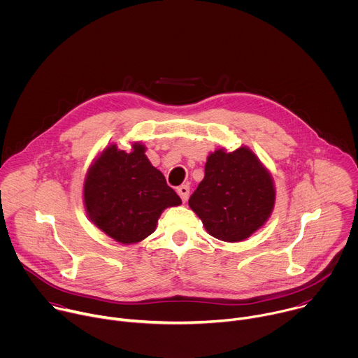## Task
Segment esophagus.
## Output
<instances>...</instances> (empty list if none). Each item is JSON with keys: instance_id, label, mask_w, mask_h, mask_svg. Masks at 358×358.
I'll return each mask as SVG.
<instances>
[{"instance_id": "esophagus-1", "label": "esophagus", "mask_w": 358, "mask_h": 358, "mask_svg": "<svg viewBox=\"0 0 358 358\" xmlns=\"http://www.w3.org/2000/svg\"><path fill=\"white\" fill-rule=\"evenodd\" d=\"M177 192L181 196V199L185 202L188 199V195H189V187L188 185H181V187L177 188Z\"/></svg>"}]
</instances>
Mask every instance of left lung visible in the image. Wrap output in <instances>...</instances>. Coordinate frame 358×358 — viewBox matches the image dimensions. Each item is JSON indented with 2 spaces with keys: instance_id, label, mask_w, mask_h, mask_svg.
<instances>
[{
  "instance_id": "obj_1",
  "label": "left lung",
  "mask_w": 358,
  "mask_h": 358,
  "mask_svg": "<svg viewBox=\"0 0 358 358\" xmlns=\"http://www.w3.org/2000/svg\"><path fill=\"white\" fill-rule=\"evenodd\" d=\"M276 188L271 171L255 152L241 145L210 152L206 176L188 206L207 232L224 242H242L261 229L275 208Z\"/></svg>"
}]
</instances>
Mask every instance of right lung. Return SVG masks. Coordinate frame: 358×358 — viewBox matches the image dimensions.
I'll use <instances>...</instances> for the list:
<instances>
[{"label":"right lung","instance_id":"add662e5","mask_svg":"<svg viewBox=\"0 0 358 358\" xmlns=\"http://www.w3.org/2000/svg\"><path fill=\"white\" fill-rule=\"evenodd\" d=\"M129 151L109 143L89 166L83 206L90 222L113 241L133 245L156 231L163 211L181 198L145 156L147 147L131 141Z\"/></svg>","mask_w":358,"mask_h":358}]
</instances>
